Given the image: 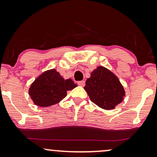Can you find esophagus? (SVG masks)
<instances>
[{"label": "esophagus", "mask_w": 157, "mask_h": 157, "mask_svg": "<svg viewBox=\"0 0 157 157\" xmlns=\"http://www.w3.org/2000/svg\"><path fill=\"white\" fill-rule=\"evenodd\" d=\"M85 82L84 80H82V81H79V82H77V85H80V86H82L83 87L85 85Z\"/></svg>", "instance_id": "esophagus-1"}]
</instances>
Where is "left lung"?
<instances>
[{
    "mask_svg": "<svg viewBox=\"0 0 157 157\" xmlns=\"http://www.w3.org/2000/svg\"><path fill=\"white\" fill-rule=\"evenodd\" d=\"M84 89L90 101L104 109H113L125 96L118 77L104 67H98L87 79Z\"/></svg>",
    "mask_w": 157,
    "mask_h": 157,
    "instance_id": "left-lung-1",
    "label": "left lung"
}]
</instances>
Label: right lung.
<instances>
[{
    "mask_svg": "<svg viewBox=\"0 0 157 157\" xmlns=\"http://www.w3.org/2000/svg\"><path fill=\"white\" fill-rule=\"evenodd\" d=\"M77 85L71 80H64L55 69L45 71L32 83L29 94L35 104L41 107L54 105L67 96V91Z\"/></svg>",
    "mask_w": 157,
    "mask_h": 157,
    "instance_id": "add662e5",
    "label": "right lung"
}]
</instances>
